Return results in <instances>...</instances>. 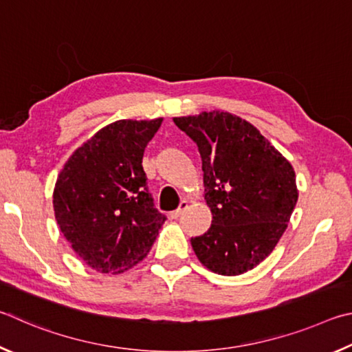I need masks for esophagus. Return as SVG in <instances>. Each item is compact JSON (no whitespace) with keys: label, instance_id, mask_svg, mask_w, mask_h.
I'll return each mask as SVG.
<instances>
[{"label":"esophagus","instance_id":"1","mask_svg":"<svg viewBox=\"0 0 352 352\" xmlns=\"http://www.w3.org/2000/svg\"><path fill=\"white\" fill-rule=\"evenodd\" d=\"M187 208H188V202H187L186 199H184V201H181V204H179V207H177V208H176V210H173V212L170 213V217H171L173 219L179 218V217H181V214H182L184 212H186V210H187Z\"/></svg>","mask_w":352,"mask_h":352}]
</instances>
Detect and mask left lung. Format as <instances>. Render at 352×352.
I'll use <instances>...</instances> for the list:
<instances>
[{
  "mask_svg": "<svg viewBox=\"0 0 352 352\" xmlns=\"http://www.w3.org/2000/svg\"><path fill=\"white\" fill-rule=\"evenodd\" d=\"M202 159L213 219L192 238L196 256L219 275H241L270 255L297 204L292 165L250 125L229 113L175 117Z\"/></svg>",
  "mask_w": 352,
  "mask_h": 352,
  "instance_id": "1",
  "label": "left lung"
}]
</instances>
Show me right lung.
Here are the masks:
<instances>
[{
  "instance_id": "1",
  "label": "right lung",
  "mask_w": 352,
  "mask_h": 352,
  "mask_svg": "<svg viewBox=\"0 0 352 352\" xmlns=\"http://www.w3.org/2000/svg\"><path fill=\"white\" fill-rule=\"evenodd\" d=\"M162 123L117 120L76 150L54 188L55 219L76 254L102 274L138 264L166 217L154 206L142 157Z\"/></svg>"
}]
</instances>
